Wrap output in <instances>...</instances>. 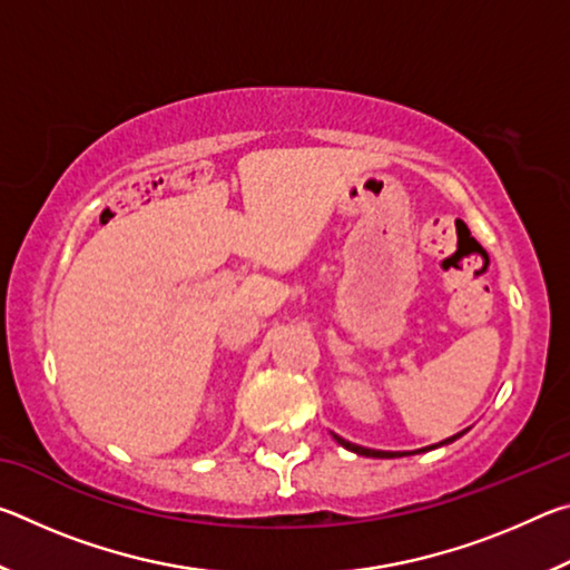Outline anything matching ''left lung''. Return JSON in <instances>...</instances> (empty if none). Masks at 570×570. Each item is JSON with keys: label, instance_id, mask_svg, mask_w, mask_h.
<instances>
[{"label": "left lung", "instance_id": "1", "mask_svg": "<svg viewBox=\"0 0 570 570\" xmlns=\"http://www.w3.org/2000/svg\"><path fill=\"white\" fill-rule=\"evenodd\" d=\"M470 430V428H468ZM468 430H462V432H458V435H452V438H448V440H442V442H438V445H430V448H420V450H412V452H390V450H372V448H362V445H354V442H350V440H344V438H340V435H334V440L340 442L342 448H346V450H352V452H356V455H364V458H404V455H417V452H430V450H438V448H442V445H450V442H455L458 438H462L465 435Z\"/></svg>", "mask_w": 570, "mask_h": 570}]
</instances>
